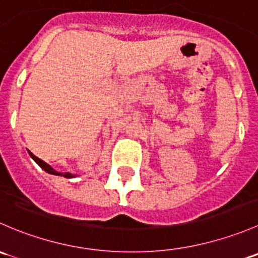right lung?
<instances>
[{"instance_id": "obj_1", "label": "right lung", "mask_w": 258, "mask_h": 258, "mask_svg": "<svg viewBox=\"0 0 258 258\" xmlns=\"http://www.w3.org/2000/svg\"><path fill=\"white\" fill-rule=\"evenodd\" d=\"M30 156H31V157L33 158V160L36 161V162L38 163V166H40V167H42L43 170L46 171V172H48V173H52V175H61V176H63V177H67V178L72 177V175H71V173H69V172H64V173H62V172H58V171H56V170H54V168H52L51 166L47 165V163H46V162H43L42 160H40V158H38V157H36V156L33 155V153H31V152H30Z\"/></svg>"}]
</instances>
